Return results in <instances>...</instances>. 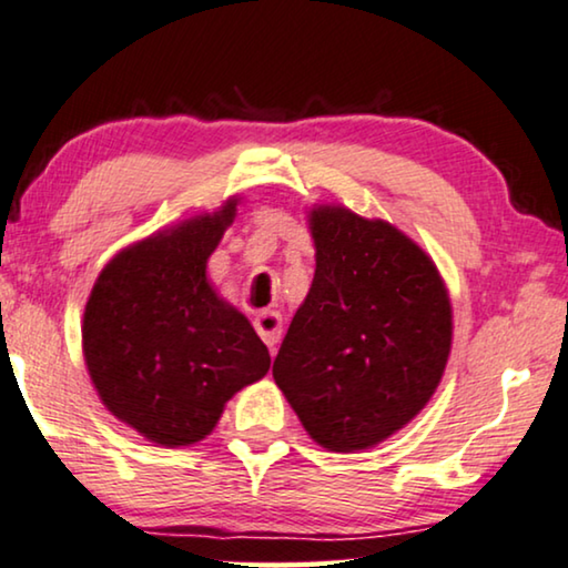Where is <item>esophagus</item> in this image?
Segmentation results:
<instances>
[{
    "instance_id": "1",
    "label": "esophagus",
    "mask_w": 568,
    "mask_h": 568,
    "mask_svg": "<svg viewBox=\"0 0 568 568\" xmlns=\"http://www.w3.org/2000/svg\"><path fill=\"white\" fill-rule=\"evenodd\" d=\"M254 329L262 337V342L270 347V353H275L277 342H281V334H283V318L277 311H260L257 316H254Z\"/></svg>"
}]
</instances>
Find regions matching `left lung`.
<instances>
[{
	"label": "left lung",
	"mask_w": 568,
	"mask_h": 568,
	"mask_svg": "<svg viewBox=\"0 0 568 568\" xmlns=\"http://www.w3.org/2000/svg\"><path fill=\"white\" fill-rule=\"evenodd\" d=\"M311 234L314 283L273 375L318 445L363 450L435 394L450 353V301L433 260L390 223L316 207Z\"/></svg>",
	"instance_id": "left-lung-1"
}]
</instances>
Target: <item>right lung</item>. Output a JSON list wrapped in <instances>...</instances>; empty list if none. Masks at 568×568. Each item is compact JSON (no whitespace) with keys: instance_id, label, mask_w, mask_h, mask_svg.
I'll list each match as a JSON object with an SVG mask.
<instances>
[{"instance_id":"obj_1","label":"right lung","mask_w":568,"mask_h":568,"mask_svg":"<svg viewBox=\"0 0 568 568\" xmlns=\"http://www.w3.org/2000/svg\"><path fill=\"white\" fill-rule=\"evenodd\" d=\"M236 201L118 254L84 311V357L118 419L159 445H190L221 419L239 388L270 371L246 316L205 281V262Z\"/></svg>"}]
</instances>
